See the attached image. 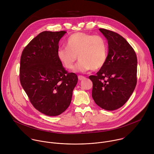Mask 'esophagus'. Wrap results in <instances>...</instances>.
<instances>
[{"label":"esophagus","instance_id":"obj_1","mask_svg":"<svg viewBox=\"0 0 154 154\" xmlns=\"http://www.w3.org/2000/svg\"><path fill=\"white\" fill-rule=\"evenodd\" d=\"M78 79L79 80H83L84 79H85V77L84 76H82V75H79L78 76Z\"/></svg>","mask_w":154,"mask_h":154}]
</instances>
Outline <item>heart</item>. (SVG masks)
<instances>
[{
    "mask_svg": "<svg viewBox=\"0 0 154 154\" xmlns=\"http://www.w3.org/2000/svg\"><path fill=\"white\" fill-rule=\"evenodd\" d=\"M107 54V42L103 36L77 32L69 37L66 48L58 50L57 57L68 69L74 68L78 57L80 61L75 71L85 72L90 69L96 71L101 68L106 62Z\"/></svg>",
    "mask_w": 154,
    "mask_h": 154,
    "instance_id": "obj_1",
    "label": "heart"
}]
</instances>
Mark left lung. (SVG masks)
<instances>
[{
    "mask_svg": "<svg viewBox=\"0 0 154 154\" xmlns=\"http://www.w3.org/2000/svg\"><path fill=\"white\" fill-rule=\"evenodd\" d=\"M108 41V52L105 63L96 75H90L95 103L106 110L123 106L137 85V57L134 49L122 36L99 29Z\"/></svg>",
    "mask_w": 154,
    "mask_h": 154,
    "instance_id": "left-lung-1",
    "label": "left lung"
}]
</instances>
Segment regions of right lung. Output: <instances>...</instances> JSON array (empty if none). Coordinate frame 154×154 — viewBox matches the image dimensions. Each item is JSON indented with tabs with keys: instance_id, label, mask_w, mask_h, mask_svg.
<instances>
[{
	"instance_id": "obj_1",
	"label": "right lung",
	"mask_w": 154,
	"mask_h": 154,
	"mask_svg": "<svg viewBox=\"0 0 154 154\" xmlns=\"http://www.w3.org/2000/svg\"><path fill=\"white\" fill-rule=\"evenodd\" d=\"M65 31H45L24 48L20 62V82L33 106L55 116L69 106L77 75L68 73L57 57L58 43Z\"/></svg>"
}]
</instances>
